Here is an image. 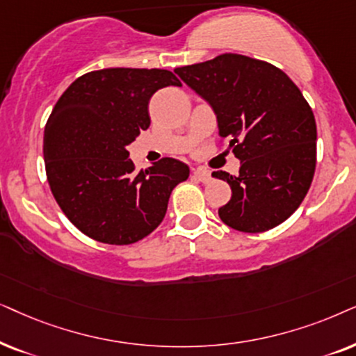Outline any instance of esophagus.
<instances>
[{
  "label": "esophagus",
  "instance_id": "34e87169",
  "mask_svg": "<svg viewBox=\"0 0 356 356\" xmlns=\"http://www.w3.org/2000/svg\"><path fill=\"white\" fill-rule=\"evenodd\" d=\"M192 175L203 184H208L211 181V172H210V170H207V169H193Z\"/></svg>",
  "mask_w": 356,
  "mask_h": 356
}]
</instances>
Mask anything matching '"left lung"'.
I'll use <instances>...</instances> for the list:
<instances>
[{
  "mask_svg": "<svg viewBox=\"0 0 356 356\" xmlns=\"http://www.w3.org/2000/svg\"><path fill=\"white\" fill-rule=\"evenodd\" d=\"M215 112L221 138L241 161L239 175L213 172L229 184L221 221L243 233H264L288 220L309 191L316 169L314 113L280 68L222 54L175 70Z\"/></svg>",
  "mask_w": 356,
  "mask_h": 356,
  "instance_id": "8db88e82",
  "label": "left lung"
}]
</instances>
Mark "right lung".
<instances>
[{"instance_id":"1","label":"right lung","mask_w":356,"mask_h":356,"mask_svg":"<svg viewBox=\"0 0 356 356\" xmlns=\"http://www.w3.org/2000/svg\"><path fill=\"white\" fill-rule=\"evenodd\" d=\"M165 86H181L168 70L91 71L70 84L47 120L51 193L66 218L99 243L127 245L153 233L172 188L191 174L174 158L136 172L127 151L149 127L151 96Z\"/></svg>"}]
</instances>
